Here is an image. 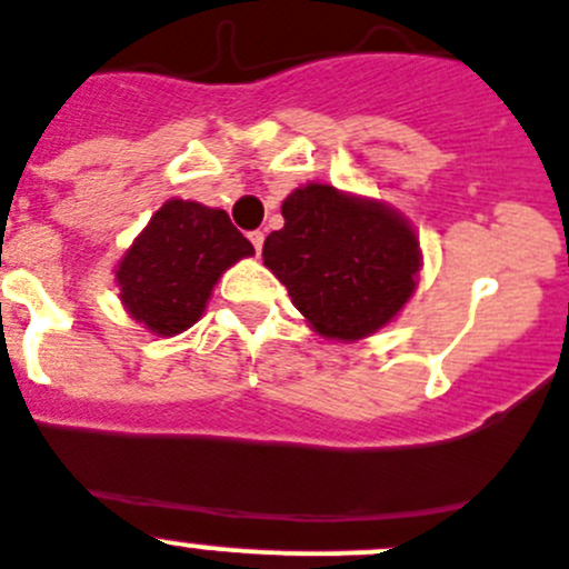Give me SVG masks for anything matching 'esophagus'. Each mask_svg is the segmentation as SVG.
Wrapping results in <instances>:
<instances>
[{
    "label": "esophagus",
    "mask_w": 569,
    "mask_h": 569,
    "mask_svg": "<svg viewBox=\"0 0 569 569\" xmlns=\"http://www.w3.org/2000/svg\"><path fill=\"white\" fill-rule=\"evenodd\" d=\"M249 240H252L254 252L260 254V249H263V232H249Z\"/></svg>",
    "instance_id": "1"
}]
</instances>
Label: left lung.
I'll list each match as a JSON object with an SVG mask.
<instances>
[{
  "label": "left lung",
  "instance_id": "left-lung-1",
  "mask_svg": "<svg viewBox=\"0 0 569 569\" xmlns=\"http://www.w3.org/2000/svg\"><path fill=\"white\" fill-rule=\"evenodd\" d=\"M286 223L263 243V263L326 340H362L408 303L419 278L411 223L380 201L306 183L280 207Z\"/></svg>",
  "mask_w": 569,
  "mask_h": 569
}]
</instances>
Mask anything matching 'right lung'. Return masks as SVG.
<instances>
[{
    "instance_id": "add662e5",
    "label": "right lung",
    "mask_w": 569,
    "mask_h": 569,
    "mask_svg": "<svg viewBox=\"0 0 569 569\" xmlns=\"http://www.w3.org/2000/svg\"><path fill=\"white\" fill-rule=\"evenodd\" d=\"M249 254L254 247L223 209L172 198L116 269L121 303L147 331L176 337L198 322L218 278Z\"/></svg>"
}]
</instances>
